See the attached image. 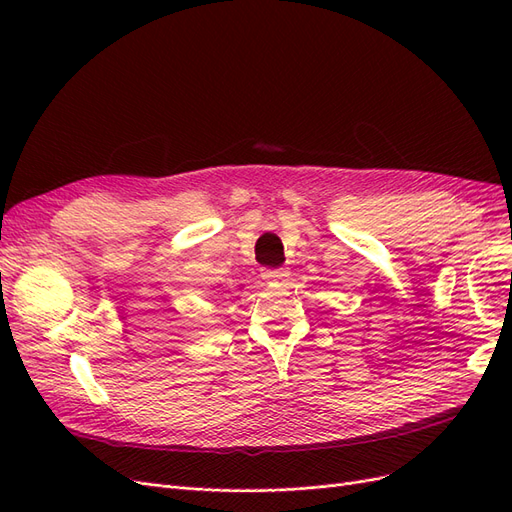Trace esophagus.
Wrapping results in <instances>:
<instances>
[{"label":"esophagus","mask_w":512,"mask_h":512,"mask_svg":"<svg viewBox=\"0 0 512 512\" xmlns=\"http://www.w3.org/2000/svg\"><path fill=\"white\" fill-rule=\"evenodd\" d=\"M286 277H288L286 269H262V280L267 282H280V280H286Z\"/></svg>","instance_id":"1"}]
</instances>
